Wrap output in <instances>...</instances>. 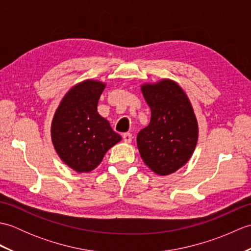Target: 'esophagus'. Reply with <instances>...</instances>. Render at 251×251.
<instances>
[{"label": "esophagus", "instance_id": "34e87169", "mask_svg": "<svg viewBox=\"0 0 251 251\" xmlns=\"http://www.w3.org/2000/svg\"><path fill=\"white\" fill-rule=\"evenodd\" d=\"M132 139V136L129 132H125V134H123V140H124L126 143H130Z\"/></svg>", "mask_w": 251, "mask_h": 251}]
</instances>
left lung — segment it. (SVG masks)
I'll use <instances>...</instances> for the list:
<instances>
[{
	"instance_id": "1",
	"label": "left lung",
	"mask_w": 251,
	"mask_h": 251,
	"mask_svg": "<svg viewBox=\"0 0 251 251\" xmlns=\"http://www.w3.org/2000/svg\"><path fill=\"white\" fill-rule=\"evenodd\" d=\"M141 93L151 121L137 136L140 156L159 176L174 174L189 162L199 139L193 106L180 85L169 78L143 83Z\"/></svg>"
}]
</instances>
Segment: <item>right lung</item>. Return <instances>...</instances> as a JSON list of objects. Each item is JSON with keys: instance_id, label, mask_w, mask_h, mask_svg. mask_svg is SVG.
<instances>
[{"instance_id": "1", "label": "right lung", "mask_w": 251, "mask_h": 251, "mask_svg": "<svg viewBox=\"0 0 251 251\" xmlns=\"http://www.w3.org/2000/svg\"><path fill=\"white\" fill-rule=\"evenodd\" d=\"M106 84L88 78L63 96L52 116L51 142L61 161L76 173H90L122 137L97 111Z\"/></svg>"}]
</instances>
